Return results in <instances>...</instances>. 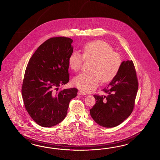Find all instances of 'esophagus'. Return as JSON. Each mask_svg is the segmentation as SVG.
I'll list each match as a JSON object with an SVG mask.
<instances>
[{
  "instance_id": "esophagus-1",
  "label": "esophagus",
  "mask_w": 160,
  "mask_h": 160,
  "mask_svg": "<svg viewBox=\"0 0 160 160\" xmlns=\"http://www.w3.org/2000/svg\"><path fill=\"white\" fill-rule=\"evenodd\" d=\"M78 95H86H86H87V94L84 92L82 91H79L78 92Z\"/></svg>"
}]
</instances>
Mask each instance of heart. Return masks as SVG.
I'll use <instances>...</instances> for the list:
<instances>
[{
    "mask_svg": "<svg viewBox=\"0 0 160 160\" xmlns=\"http://www.w3.org/2000/svg\"><path fill=\"white\" fill-rule=\"evenodd\" d=\"M84 61H92L90 70L83 72L73 80V84L85 92L93 91L101 81L108 83L117 76L122 65L120 54L113 51V48L103 40H95L82 47V54L73 51L68 58V65L72 70L78 72Z\"/></svg>",
    "mask_w": 160,
    "mask_h": 160,
    "instance_id": "obj_1",
    "label": "heart"
}]
</instances>
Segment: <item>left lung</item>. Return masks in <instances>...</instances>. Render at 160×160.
Masks as SVG:
<instances>
[{"instance_id": "8db88e82", "label": "left lung", "mask_w": 160, "mask_h": 160, "mask_svg": "<svg viewBox=\"0 0 160 160\" xmlns=\"http://www.w3.org/2000/svg\"><path fill=\"white\" fill-rule=\"evenodd\" d=\"M138 90V80L132 61L122 62L117 76L103 89L105 95H94L96 103L90 114L98 124L112 128L131 115Z\"/></svg>"}]
</instances>
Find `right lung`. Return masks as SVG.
<instances>
[{
  "label": "right lung",
  "instance_id": "1",
  "mask_svg": "<svg viewBox=\"0 0 160 160\" xmlns=\"http://www.w3.org/2000/svg\"><path fill=\"white\" fill-rule=\"evenodd\" d=\"M72 39L52 38L39 46L25 72L22 96L32 118L43 127H50L66 117L70 100L77 96L76 88L59 90L69 81L68 58L73 51Z\"/></svg>",
  "mask_w": 160,
  "mask_h": 160
}]
</instances>
